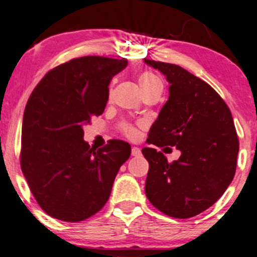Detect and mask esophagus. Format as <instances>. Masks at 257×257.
<instances>
[{
	"label": "esophagus",
	"instance_id": "34e87169",
	"mask_svg": "<svg viewBox=\"0 0 257 257\" xmlns=\"http://www.w3.org/2000/svg\"><path fill=\"white\" fill-rule=\"evenodd\" d=\"M141 155V150L139 147H132V156L134 157H138V156Z\"/></svg>",
	"mask_w": 257,
	"mask_h": 257
}]
</instances>
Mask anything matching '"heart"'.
<instances>
[{"label":"heart","instance_id":"heart-1","mask_svg":"<svg viewBox=\"0 0 257 257\" xmlns=\"http://www.w3.org/2000/svg\"><path fill=\"white\" fill-rule=\"evenodd\" d=\"M139 84H140L141 89H143V88L150 87V85H153V84H162V82H161V79H159L157 76L155 75V73H152L150 71H145L139 76ZM122 131L126 135V137H129V138L135 137V134H137V131H135L134 126L128 124V123L122 124Z\"/></svg>","mask_w":257,"mask_h":257}]
</instances>
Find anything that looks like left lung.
Listing matches in <instances>:
<instances>
[{
    "mask_svg": "<svg viewBox=\"0 0 257 257\" xmlns=\"http://www.w3.org/2000/svg\"><path fill=\"white\" fill-rule=\"evenodd\" d=\"M169 82V99L149 133L147 143L181 151L169 163L152 147L145 192L151 204L168 216L188 219L206 210L234 178L239 150L228 106L206 82L174 64L144 59Z\"/></svg>",
    "mask_w": 257,
    "mask_h": 257,
    "instance_id": "left-lung-1",
    "label": "left lung"
}]
</instances>
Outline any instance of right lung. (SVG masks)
I'll list each match as a JSON object with an SVG mask.
<instances>
[{
  "label": "right lung",
  "mask_w": 257,
  "mask_h": 257,
  "mask_svg": "<svg viewBox=\"0 0 257 257\" xmlns=\"http://www.w3.org/2000/svg\"><path fill=\"white\" fill-rule=\"evenodd\" d=\"M126 65L125 58L72 59L46 73L31 93L23 118L20 166L49 216L78 222L107 202L131 145L110 140L94 149L83 140V125L104 112L108 84Z\"/></svg>",
  "instance_id": "1"
}]
</instances>
